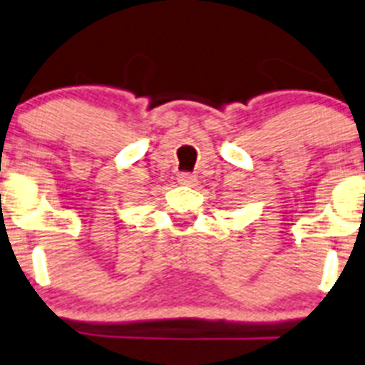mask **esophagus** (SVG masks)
<instances>
[{
    "mask_svg": "<svg viewBox=\"0 0 365 365\" xmlns=\"http://www.w3.org/2000/svg\"><path fill=\"white\" fill-rule=\"evenodd\" d=\"M178 183H182V185H195L197 183V176L189 173L178 174Z\"/></svg>",
    "mask_w": 365,
    "mask_h": 365,
    "instance_id": "esophagus-1",
    "label": "esophagus"
}]
</instances>
